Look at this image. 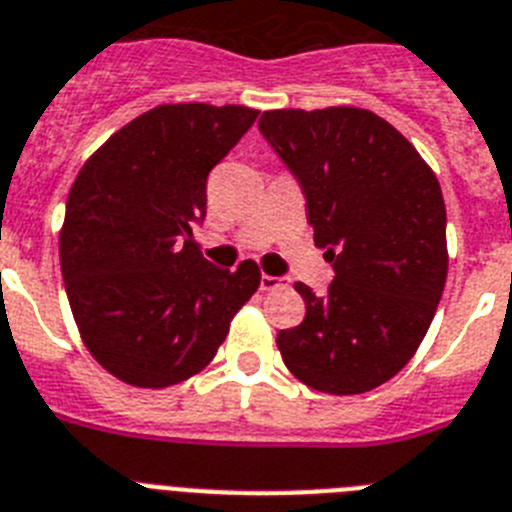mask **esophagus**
Returning a JSON list of instances; mask_svg holds the SVG:
<instances>
[{
	"mask_svg": "<svg viewBox=\"0 0 512 512\" xmlns=\"http://www.w3.org/2000/svg\"><path fill=\"white\" fill-rule=\"evenodd\" d=\"M282 282H285V279H282V277H272V274H261V290H277V287H282Z\"/></svg>",
	"mask_w": 512,
	"mask_h": 512,
	"instance_id": "34e87169",
	"label": "esophagus"
}]
</instances>
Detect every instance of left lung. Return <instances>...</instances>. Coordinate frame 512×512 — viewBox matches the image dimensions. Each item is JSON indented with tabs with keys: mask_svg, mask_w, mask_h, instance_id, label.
<instances>
[{
	"mask_svg": "<svg viewBox=\"0 0 512 512\" xmlns=\"http://www.w3.org/2000/svg\"><path fill=\"white\" fill-rule=\"evenodd\" d=\"M259 131L300 183L316 246L334 266L326 295L295 285L305 318L277 334L282 360L316 391H373L412 360L443 295L438 178L365 108L266 111Z\"/></svg>",
	"mask_w": 512,
	"mask_h": 512,
	"instance_id": "left-lung-1",
	"label": "left lung"
}]
</instances>
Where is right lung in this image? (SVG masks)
<instances>
[{"label": "right lung", "instance_id": "1", "mask_svg": "<svg viewBox=\"0 0 512 512\" xmlns=\"http://www.w3.org/2000/svg\"><path fill=\"white\" fill-rule=\"evenodd\" d=\"M259 111L157 106L95 152L59 235L61 277L87 349L119 381L165 388L207 368L261 285L251 259L209 264L194 240L207 176Z\"/></svg>", "mask_w": 512, "mask_h": 512}]
</instances>
